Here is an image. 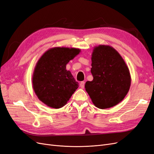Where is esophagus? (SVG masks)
<instances>
[{"label":"esophagus","mask_w":154,"mask_h":154,"mask_svg":"<svg viewBox=\"0 0 154 154\" xmlns=\"http://www.w3.org/2000/svg\"><path fill=\"white\" fill-rule=\"evenodd\" d=\"M80 87L82 88H83L85 87V82H81L80 83Z\"/></svg>","instance_id":"obj_1"}]
</instances>
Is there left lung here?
<instances>
[{
  "instance_id": "8db88e82",
  "label": "left lung",
  "mask_w": 154,
  "mask_h": 154,
  "mask_svg": "<svg viewBox=\"0 0 154 154\" xmlns=\"http://www.w3.org/2000/svg\"><path fill=\"white\" fill-rule=\"evenodd\" d=\"M93 80L85 83V91L96 107L109 109L119 103L131 84L128 66L122 56L110 45H99L91 57Z\"/></svg>"
}]
</instances>
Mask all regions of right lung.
Instances as JSON below:
<instances>
[{"instance_id":"right-lung-1","label":"right lung","mask_w":154,"mask_h":154,"mask_svg":"<svg viewBox=\"0 0 154 154\" xmlns=\"http://www.w3.org/2000/svg\"><path fill=\"white\" fill-rule=\"evenodd\" d=\"M80 51L77 48L55 47L46 51L38 60L32 74V88L38 98L47 106L61 108L78 88V83L66 70V65Z\"/></svg>"}]
</instances>
